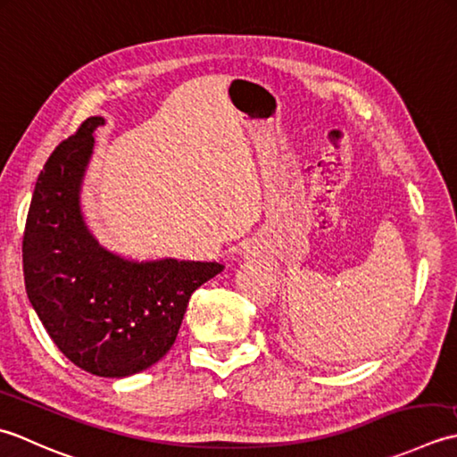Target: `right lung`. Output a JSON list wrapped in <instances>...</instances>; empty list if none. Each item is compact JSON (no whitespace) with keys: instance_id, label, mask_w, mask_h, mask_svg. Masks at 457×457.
Here are the masks:
<instances>
[{"instance_id":"add662e5","label":"right lung","mask_w":457,"mask_h":457,"mask_svg":"<svg viewBox=\"0 0 457 457\" xmlns=\"http://www.w3.org/2000/svg\"><path fill=\"white\" fill-rule=\"evenodd\" d=\"M104 118L90 116L61 142L35 183L23 232L25 290L54 345L96 377L155 365L175 343L191 294L219 262L128 260L92 237L80 185Z\"/></svg>"}]
</instances>
